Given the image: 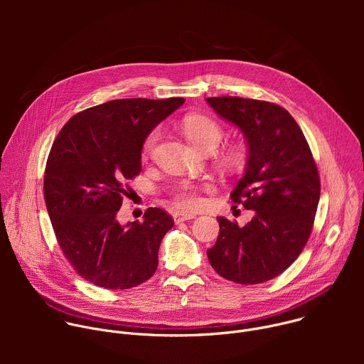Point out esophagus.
<instances>
[{"label": "esophagus", "instance_id": "obj_1", "mask_svg": "<svg viewBox=\"0 0 364 364\" xmlns=\"http://www.w3.org/2000/svg\"><path fill=\"white\" fill-rule=\"evenodd\" d=\"M174 218V222L176 223H181V222H186V220H190V219H194L196 215H191V213H181V212H176L173 215Z\"/></svg>", "mask_w": 364, "mask_h": 364}]
</instances>
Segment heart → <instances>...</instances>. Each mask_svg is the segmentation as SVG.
<instances>
[{"label": "heart", "mask_w": 364, "mask_h": 364, "mask_svg": "<svg viewBox=\"0 0 364 364\" xmlns=\"http://www.w3.org/2000/svg\"><path fill=\"white\" fill-rule=\"evenodd\" d=\"M184 134L197 148L205 151L213 149L219 145L223 136L222 127L212 118L204 115H190L184 119ZM160 129H152L144 141L142 155L148 157L152 154L155 145L160 139ZM246 159V149L243 145L236 144L229 146L223 152V161L229 168H236L243 164ZM207 188V186H197L190 181H183L173 190V201L176 207L181 212H193L203 205L204 200L201 197V191Z\"/></svg>", "instance_id": "b5f03b06"}]
</instances>
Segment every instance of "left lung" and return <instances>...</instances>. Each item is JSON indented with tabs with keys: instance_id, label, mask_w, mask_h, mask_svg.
Listing matches in <instances>:
<instances>
[{
	"instance_id": "obj_1",
	"label": "left lung",
	"mask_w": 364,
	"mask_h": 364,
	"mask_svg": "<svg viewBox=\"0 0 364 364\" xmlns=\"http://www.w3.org/2000/svg\"><path fill=\"white\" fill-rule=\"evenodd\" d=\"M205 100L245 135L246 168L230 197L255 213L242 228L218 218L220 232L207 257L229 281L261 284L282 274L308 242L321 190L317 166L301 128L282 107L237 96Z\"/></svg>"
}]
</instances>
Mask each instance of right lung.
Here are the masks:
<instances>
[{
	"label": "right lung",
	"mask_w": 364,
	"mask_h": 364,
	"mask_svg": "<svg viewBox=\"0 0 364 364\" xmlns=\"http://www.w3.org/2000/svg\"><path fill=\"white\" fill-rule=\"evenodd\" d=\"M183 97L115 99L72 117L51 145L44 171L47 213L63 255L90 284L129 289L159 267L173 218L149 207L144 222L122 225L118 210L128 181L141 173L148 134Z\"/></svg>",
	"instance_id": "obj_1"
}]
</instances>
